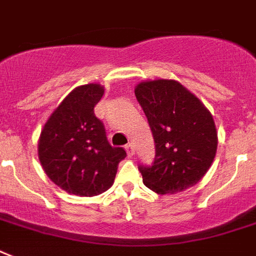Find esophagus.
Returning a JSON list of instances; mask_svg holds the SVG:
<instances>
[{
  "instance_id": "obj_1",
  "label": "esophagus",
  "mask_w": 256,
  "mask_h": 256,
  "mask_svg": "<svg viewBox=\"0 0 256 256\" xmlns=\"http://www.w3.org/2000/svg\"><path fill=\"white\" fill-rule=\"evenodd\" d=\"M124 148H126V152H128V156H134V152H136V150H134V144H128Z\"/></svg>"
}]
</instances>
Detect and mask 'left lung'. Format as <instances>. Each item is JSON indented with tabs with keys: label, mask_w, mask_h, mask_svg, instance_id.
<instances>
[{
	"label": "left lung",
	"mask_w": 256,
	"mask_h": 256,
	"mask_svg": "<svg viewBox=\"0 0 256 256\" xmlns=\"http://www.w3.org/2000/svg\"><path fill=\"white\" fill-rule=\"evenodd\" d=\"M136 96L156 142L152 166L138 168L144 186L160 195L194 186L210 168L218 146L210 112L174 80L140 82Z\"/></svg>",
	"instance_id": "1"
}]
</instances>
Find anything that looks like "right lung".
<instances>
[{"label": "right lung", "mask_w": 256, "mask_h": 256, "mask_svg": "<svg viewBox=\"0 0 256 256\" xmlns=\"http://www.w3.org/2000/svg\"><path fill=\"white\" fill-rule=\"evenodd\" d=\"M98 84L76 88L62 100L42 128L38 158L46 175L66 192L94 196L110 188L118 164L126 156L122 148L108 144L94 106L104 96Z\"/></svg>", "instance_id": "add662e5"}]
</instances>
